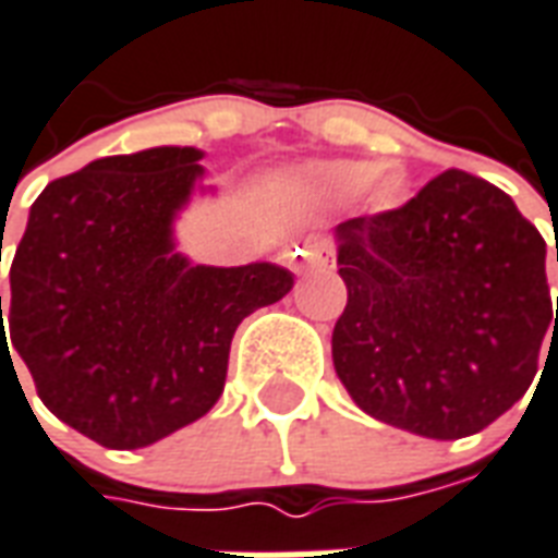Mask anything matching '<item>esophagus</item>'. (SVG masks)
I'll return each instance as SVG.
<instances>
[{
	"label": "esophagus",
	"instance_id": "34e87169",
	"mask_svg": "<svg viewBox=\"0 0 558 558\" xmlns=\"http://www.w3.org/2000/svg\"><path fill=\"white\" fill-rule=\"evenodd\" d=\"M295 266L299 268H328L331 254L325 247H299L295 251Z\"/></svg>",
	"mask_w": 558,
	"mask_h": 558
}]
</instances>
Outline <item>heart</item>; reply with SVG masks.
Listing matches in <instances>:
<instances>
[{"label": "heart", "mask_w": 558, "mask_h": 558, "mask_svg": "<svg viewBox=\"0 0 558 558\" xmlns=\"http://www.w3.org/2000/svg\"><path fill=\"white\" fill-rule=\"evenodd\" d=\"M304 185L331 201H354L361 195L375 209H387L402 201L405 177L399 168H378L369 159H328L301 171Z\"/></svg>", "instance_id": "1"}]
</instances>
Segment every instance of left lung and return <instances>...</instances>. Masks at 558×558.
<instances>
[{"label": "left lung", "instance_id": "left-lung-1", "mask_svg": "<svg viewBox=\"0 0 558 558\" xmlns=\"http://www.w3.org/2000/svg\"><path fill=\"white\" fill-rule=\"evenodd\" d=\"M333 233L349 290L333 369L361 411L456 440L530 390L558 307L553 319L542 233L502 189L449 168L405 206Z\"/></svg>", "mask_w": 558, "mask_h": 558}]
</instances>
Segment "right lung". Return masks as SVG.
Returning a JSON list of instances; mask_svg holds the SVG:
<instances>
[{"label":"right lung","mask_w":558,"mask_h":558,"mask_svg":"<svg viewBox=\"0 0 558 558\" xmlns=\"http://www.w3.org/2000/svg\"><path fill=\"white\" fill-rule=\"evenodd\" d=\"M201 159L197 147H150L52 180L16 245L0 357L14 349L40 402L100 447H150L201 420L225 390L239 322L295 283L275 263L177 254L174 218Z\"/></svg>","instance_id":"obj_1"}]
</instances>
